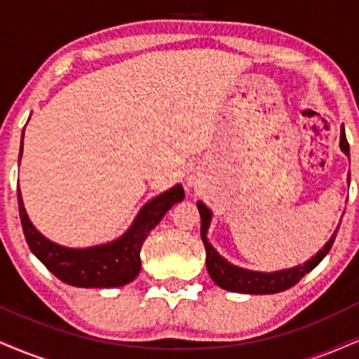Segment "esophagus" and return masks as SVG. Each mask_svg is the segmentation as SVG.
Segmentation results:
<instances>
[{
    "instance_id": "esophagus-1",
    "label": "esophagus",
    "mask_w": 359,
    "mask_h": 359,
    "mask_svg": "<svg viewBox=\"0 0 359 359\" xmlns=\"http://www.w3.org/2000/svg\"><path fill=\"white\" fill-rule=\"evenodd\" d=\"M189 185H191V187H192V185H194V182H189Z\"/></svg>"
}]
</instances>
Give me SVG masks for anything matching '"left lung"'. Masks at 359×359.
Here are the masks:
<instances>
[{
    "label": "left lung",
    "instance_id": "8db88e82",
    "mask_svg": "<svg viewBox=\"0 0 359 359\" xmlns=\"http://www.w3.org/2000/svg\"><path fill=\"white\" fill-rule=\"evenodd\" d=\"M341 150L349 156V143L346 140L344 128H341V142H339ZM349 184V177H348ZM197 209L201 212V238H203L204 248H205V266H208L209 277L212 278V282L217 287L224 288L229 292H238V294H255V295H265V294H278V292L287 290V288L294 287L295 283L300 282V278L304 275L309 273L311 270H314L325 255L329 253V250L332 248V243L336 240V234L339 226L336 228L334 234L331 236L323 250H319L311 259H307L304 265H297L294 269L287 270H278V271H255V270H246L241 266L233 265L228 259H224L212 248V245L208 240V229L211 224L212 212L204 203H197ZM341 224V222H339Z\"/></svg>",
    "mask_w": 359,
    "mask_h": 359
}]
</instances>
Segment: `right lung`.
Listing matches in <instances>:
<instances>
[{
    "label": "right lung",
    "instance_id": "right-lung-1",
    "mask_svg": "<svg viewBox=\"0 0 359 359\" xmlns=\"http://www.w3.org/2000/svg\"><path fill=\"white\" fill-rule=\"evenodd\" d=\"M25 133V130H23ZM23 154V135L20 156ZM184 199L182 185L177 184L140 209L130 229L118 240L106 243V245L90 246V248H67L40 234L28 219V214L23 208L22 192L18 189V209L25 240L30 246L32 253L47 266L62 282L74 287L84 288H109L123 287L131 280L138 277L142 269V251L143 241L148 233L162 221L168 209L175 203Z\"/></svg>",
    "mask_w": 359,
    "mask_h": 359
}]
</instances>
